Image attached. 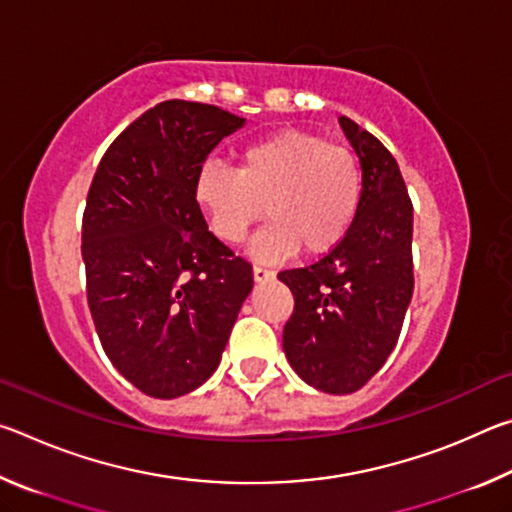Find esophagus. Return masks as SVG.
<instances>
[{
  "label": "esophagus",
  "instance_id": "esophagus-1",
  "mask_svg": "<svg viewBox=\"0 0 512 512\" xmlns=\"http://www.w3.org/2000/svg\"><path fill=\"white\" fill-rule=\"evenodd\" d=\"M253 277H255V282H268V280H273L275 273L271 271V268L253 266Z\"/></svg>",
  "mask_w": 512,
  "mask_h": 512
}]
</instances>
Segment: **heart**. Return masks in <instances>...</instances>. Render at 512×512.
<instances>
[{"label":"heart","instance_id":"b5f03b06","mask_svg":"<svg viewBox=\"0 0 512 512\" xmlns=\"http://www.w3.org/2000/svg\"><path fill=\"white\" fill-rule=\"evenodd\" d=\"M194 196L214 237L230 246L266 212L271 221L250 253L275 262L298 246L307 255L327 253L348 235L363 201V171L352 151L287 128L246 144L237 171L207 162Z\"/></svg>","mask_w":512,"mask_h":512}]
</instances>
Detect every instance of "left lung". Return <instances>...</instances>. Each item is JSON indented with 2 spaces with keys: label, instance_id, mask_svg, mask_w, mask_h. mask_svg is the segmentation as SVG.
Returning a JSON list of instances; mask_svg holds the SVG:
<instances>
[{
  "label": "left lung",
  "instance_id": "obj_1",
  "mask_svg": "<svg viewBox=\"0 0 512 512\" xmlns=\"http://www.w3.org/2000/svg\"><path fill=\"white\" fill-rule=\"evenodd\" d=\"M363 171V201L339 244L305 268L282 271L296 300L282 345L302 381L354 393L393 352L413 296V205L402 171L375 135L339 117Z\"/></svg>",
  "mask_w": 512,
  "mask_h": 512
}]
</instances>
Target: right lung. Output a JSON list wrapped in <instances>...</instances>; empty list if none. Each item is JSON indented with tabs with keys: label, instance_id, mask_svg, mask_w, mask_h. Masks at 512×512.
<instances>
[{
	"label": "right lung",
	"instance_id": "add662e5",
	"mask_svg": "<svg viewBox=\"0 0 512 512\" xmlns=\"http://www.w3.org/2000/svg\"><path fill=\"white\" fill-rule=\"evenodd\" d=\"M246 119L162 101L108 146L83 214L88 305L121 375L160 400L192 393L219 368L253 268L210 230L196 176Z\"/></svg>",
	"mask_w": 512,
	"mask_h": 512
}]
</instances>
